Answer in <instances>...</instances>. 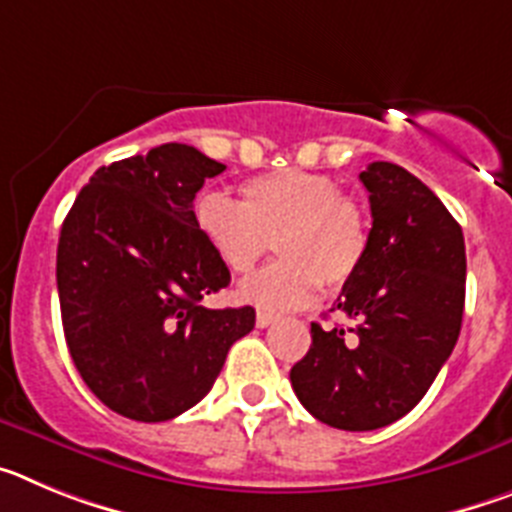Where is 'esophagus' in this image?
<instances>
[{
	"mask_svg": "<svg viewBox=\"0 0 512 512\" xmlns=\"http://www.w3.org/2000/svg\"><path fill=\"white\" fill-rule=\"evenodd\" d=\"M277 320L279 315H274V312H264V310L256 312V325H259V328H269V325H274Z\"/></svg>",
	"mask_w": 512,
	"mask_h": 512,
	"instance_id": "obj_1",
	"label": "esophagus"
}]
</instances>
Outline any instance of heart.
<instances>
[{"label":"heart","mask_w":512,"mask_h":512,"mask_svg":"<svg viewBox=\"0 0 512 512\" xmlns=\"http://www.w3.org/2000/svg\"><path fill=\"white\" fill-rule=\"evenodd\" d=\"M194 225L228 271L246 277L271 243L279 261L248 279L238 297L261 310H297L318 284L338 289L359 271L369 248V220L356 197L325 174L284 169L241 184V202L205 192Z\"/></svg>","instance_id":"1"}]
</instances>
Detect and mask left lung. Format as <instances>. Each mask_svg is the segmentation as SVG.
Here are the masks:
<instances>
[{
    "instance_id": "1",
    "label": "left lung",
    "mask_w": 512,
    "mask_h": 512,
    "mask_svg": "<svg viewBox=\"0 0 512 512\" xmlns=\"http://www.w3.org/2000/svg\"><path fill=\"white\" fill-rule=\"evenodd\" d=\"M359 179L369 248L330 307L356 325L312 323L310 351L289 372L307 413L341 431L384 428L423 400L459 338L467 279L459 223L418 176L374 161Z\"/></svg>"
}]
</instances>
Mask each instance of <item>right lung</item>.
Segmentation results:
<instances>
[{
	"mask_svg": "<svg viewBox=\"0 0 512 512\" xmlns=\"http://www.w3.org/2000/svg\"><path fill=\"white\" fill-rule=\"evenodd\" d=\"M225 166L164 143L94 171L63 220L56 282L69 354L115 413L161 423L212 390L253 307L202 305L230 271L194 225V197Z\"/></svg>",
	"mask_w": 512,
	"mask_h": 512,
	"instance_id": "1",
	"label": "right lung"
}]
</instances>
